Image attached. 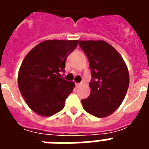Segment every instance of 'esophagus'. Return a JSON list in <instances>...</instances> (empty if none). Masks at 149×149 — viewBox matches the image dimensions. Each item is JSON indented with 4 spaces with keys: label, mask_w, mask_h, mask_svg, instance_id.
<instances>
[{
    "label": "esophagus",
    "mask_w": 149,
    "mask_h": 149,
    "mask_svg": "<svg viewBox=\"0 0 149 149\" xmlns=\"http://www.w3.org/2000/svg\"><path fill=\"white\" fill-rule=\"evenodd\" d=\"M81 83H76V87L77 88H78L79 87V86H80V85H81Z\"/></svg>",
    "instance_id": "obj_1"
}]
</instances>
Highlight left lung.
<instances>
[{
  "instance_id": "left-lung-1",
  "label": "left lung",
  "mask_w": 149,
  "mask_h": 149,
  "mask_svg": "<svg viewBox=\"0 0 149 149\" xmlns=\"http://www.w3.org/2000/svg\"><path fill=\"white\" fill-rule=\"evenodd\" d=\"M87 56L93 80L90 95L81 100L84 109L103 118L118 109L129 85L128 67L120 54L104 40H79Z\"/></svg>"
}]
</instances>
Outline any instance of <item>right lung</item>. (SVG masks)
<instances>
[{"mask_svg": "<svg viewBox=\"0 0 149 149\" xmlns=\"http://www.w3.org/2000/svg\"><path fill=\"white\" fill-rule=\"evenodd\" d=\"M78 40H48L29 52L18 72V87L28 106L43 116H50L65 107L75 87L73 81L61 77L65 61Z\"/></svg>", "mask_w": 149, "mask_h": 149, "instance_id": "add662e5", "label": "right lung"}]
</instances>
